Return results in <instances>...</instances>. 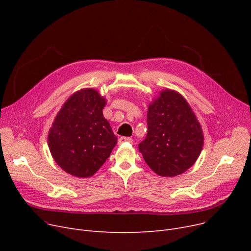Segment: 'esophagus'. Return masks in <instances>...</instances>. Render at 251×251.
Masks as SVG:
<instances>
[{
	"mask_svg": "<svg viewBox=\"0 0 251 251\" xmlns=\"http://www.w3.org/2000/svg\"><path fill=\"white\" fill-rule=\"evenodd\" d=\"M132 138H130V137H120L118 139V143L119 144H121V143H124V142H129V143H132Z\"/></svg>",
	"mask_w": 251,
	"mask_h": 251,
	"instance_id": "34e87169",
	"label": "esophagus"
}]
</instances>
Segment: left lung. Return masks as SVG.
<instances>
[{
    "mask_svg": "<svg viewBox=\"0 0 251 251\" xmlns=\"http://www.w3.org/2000/svg\"><path fill=\"white\" fill-rule=\"evenodd\" d=\"M201 126L179 92L165 89L149 105L148 134L139 151L157 175L174 177L199 159L203 146Z\"/></svg>",
    "mask_w": 251,
    "mask_h": 251,
    "instance_id": "left-lung-1",
    "label": "left lung"
}]
</instances>
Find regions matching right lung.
I'll return each instance as SVG.
<instances>
[{
    "mask_svg": "<svg viewBox=\"0 0 251 251\" xmlns=\"http://www.w3.org/2000/svg\"><path fill=\"white\" fill-rule=\"evenodd\" d=\"M107 103L92 88L76 91L56 116L49 131V148L55 162L68 174L87 178L98 172L117 144L102 115Z\"/></svg>",
    "mask_w": 251,
    "mask_h": 251,
    "instance_id": "add662e5",
    "label": "right lung"
}]
</instances>
